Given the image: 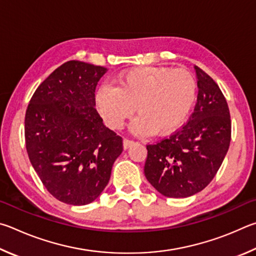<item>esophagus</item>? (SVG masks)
<instances>
[{
  "instance_id": "34e87169",
  "label": "esophagus",
  "mask_w": 256,
  "mask_h": 256,
  "mask_svg": "<svg viewBox=\"0 0 256 256\" xmlns=\"http://www.w3.org/2000/svg\"><path fill=\"white\" fill-rule=\"evenodd\" d=\"M132 144H134V140H127V138H124V150L129 148V147H130Z\"/></svg>"
}]
</instances>
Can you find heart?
I'll return each instance as SVG.
<instances>
[{
    "label": "heart",
    "mask_w": 256,
    "mask_h": 256,
    "mask_svg": "<svg viewBox=\"0 0 256 256\" xmlns=\"http://www.w3.org/2000/svg\"><path fill=\"white\" fill-rule=\"evenodd\" d=\"M198 84L186 70L171 67H140L121 73L118 86L102 84L96 101L108 127L120 129L132 116L140 114L132 130L138 136L155 132L164 136L176 132L189 116L196 100Z\"/></svg>",
    "instance_id": "heart-1"
}]
</instances>
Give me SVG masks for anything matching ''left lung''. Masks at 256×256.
I'll return each mask as SVG.
<instances>
[{
    "label": "left lung",
    "instance_id": "1",
    "mask_svg": "<svg viewBox=\"0 0 256 256\" xmlns=\"http://www.w3.org/2000/svg\"><path fill=\"white\" fill-rule=\"evenodd\" d=\"M198 98L194 114L168 138L146 145L145 176L160 194L186 198L204 190L230 148L232 121L217 83L198 66Z\"/></svg>",
    "mask_w": 256,
    "mask_h": 256
}]
</instances>
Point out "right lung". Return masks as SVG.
I'll list each match as a JSON object with an SVG mask.
<instances>
[{"mask_svg":"<svg viewBox=\"0 0 256 256\" xmlns=\"http://www.w3.org/2000/svg\"><path fill=\"white\" fill-rule=\"evenodd\" d=\"M106 68L70 60L34 93L26 111L29 160L49 194L67 204H91L110 180L122 138L103 124L96 84Z\"/></svg>","mask_w":256,"mask_h":256,"instance_id":"right-lung-1","label":"right lung"}]
</instances>
